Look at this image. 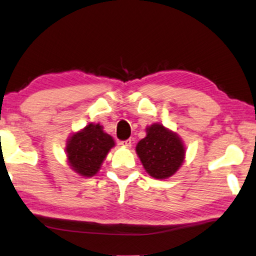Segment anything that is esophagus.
<instances>
[{
	"label": "esophagus",
	"instance_id": "34e87169",
	"mask_svg": "<svg viewBox=\"0 0 256 256\" xmlns=\"http://www.w3.org/2000/svg\"><path fill=\"white\" fill-rule=\"evenodd\" d=\"M120 145L123 147H126V148H130V147L132 146V140L128 139V140H124V142H120Z\"/></svg>",
	"mask_w": 256,
	"mask_h": 256
}]
</instances>
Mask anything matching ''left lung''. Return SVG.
I'll use <instances>...</instances> for the list:
<instances>
[{"mask_svg":"<svg viewBox=\"0 0 256 256\" xmlns=\"http://www.w3.org/2000/svg\"><path fill=\"white\" fill-rule=\"evenodd\" d=\"M136 152L150 176L156 180L170 178L186 158V147L178 133L154 123L146 128V136L136 144Z\"/></svg>","mask_w":256,"mask_h":256,"instance_id":"obj_1","label":"left lung"}]
</instances>
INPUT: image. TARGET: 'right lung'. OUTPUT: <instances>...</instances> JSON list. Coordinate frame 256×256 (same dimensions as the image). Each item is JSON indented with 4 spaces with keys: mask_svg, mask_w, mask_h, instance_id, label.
Returning a JSON list of instances; mask_svg holds the SVG:
<instances>
[{
    "mask_svg": "<svg viewBox=\"0 0 256 256\" xmlns=\"http://www.w3.org/2000/svg\"><path fill=\"white\" fill-rule=\"evenodd\" d=\"M114 146V140L103 131L100 124H88L73 133L67 140V162L75 172L84 178L95 176L103 161Z\"/></svg>",
    "mask_w": 256,
    "mask_h": 256,
    "instance_id": "1",
    "label": "right lung"
}]
</instances>
